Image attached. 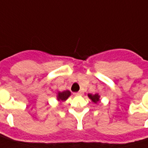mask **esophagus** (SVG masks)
<instances>
[{
  "instance_id": "1",
  "label": "esophagus",
  "mask_w": 148,
  "mask_h": 148,
  "mask_svg": "<svg viewBox=\"0 0 148 148\" xmlns=\"http://www.w3.org/2000/svg\"><path fill=\"white\" fill-rule=\"evenodd\" d=\"M82 93H82V91H81V90H80L79 92H77V96H81V95H82Z\"/></svg>"
}]
</instances>
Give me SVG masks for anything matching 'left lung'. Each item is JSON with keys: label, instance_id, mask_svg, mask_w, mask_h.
<instances>
[{"label": "left lung", "instance_id": "left-lung-1", "mask_svg": "<svg viewBox=\"0 0 148 148\" xmlns=\"http://www.w3.org/2000/svg\"><path fill=\"white\" fill-rule=\"evenodd\" d=\"M88 97L92 101H93L94 104H97L100 101V95L97 93H94V94H91V93H89L88 94Z\"/></svg>", "mask_w": 148, "mask_h": 148}]
</instances>
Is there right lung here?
Masks as SVG:
<instances>
[{"label": "right lung", "instance_id": "right-lung-1", "mask_svg": "<svg viewBox=\"0 0 148 148\" xmlns=\"http://www.w3.org/2000/svg\"><path fill=\"white\" fill-rule=\"evenodd\" d=\"M71 95V93L70 90H65L62 92L58 91V93H57V101L59 102V104H62V102L66 101Z\"/></svg>", "mask_w": 148, "mask_h": 148}]
</instances>
